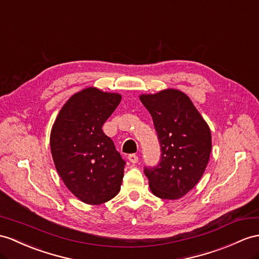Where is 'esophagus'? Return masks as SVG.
I'll return each mask as SVG.
<instances>
[{
  "instance_id": "34e87169",
  "label": "esophagus",
  "mask_w": 259,
  "mask_h": 259,
  "mask_svg": "<svg viewBox=\"0 0 259 259\" xmlns=\"http://www.w3.org/2000/svg\"><path fill=\"white\" fill-rule=\"evenodd\" d=\"M128 160L132 162V163H136L137 161H138V157H137V155H135V154H131V155H128Z\"/></svg>"
}]
</instances>
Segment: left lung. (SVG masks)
<instances>
[{"label": "left lung", "mask_w": 259, "mask_h": 259, "mask_svg": "<svg viewBox=\"0 0 259 259\" xmlns=\"http://www.w3.org/2000/svg\"><path fill=\"white\" fill-rule=\"evenodd\" d=\"M160 144V160L145 167L149 188L156 197L177 200L184 197L204 174L212 149L211 131L187 94L166 89L142 94Z\"/></svg>", "instance_id": "8db88e82"}]
</instances>
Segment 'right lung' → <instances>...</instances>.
<instances>
[{
  "label": "right lung",
  "instance_id": "add662e5",
  "mask_svg": "<svg viewBox=\"0 0 259 259\" xmlns=\"http://www.w3.org/2000/svg\"><path fill=\"white\" fill-rule=\"evenodd\" d=\"M121 94L87 88L62 106L53 125L50 149L66 187L82 202L102 204L119 192L125 161L102 126Z\"/></svg>",
  "mask_w": 259,
  "mask_h": 259
}]
</instances>
